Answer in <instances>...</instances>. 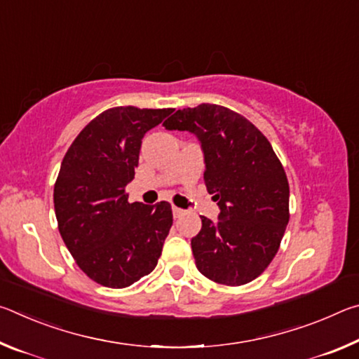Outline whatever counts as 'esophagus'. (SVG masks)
I'll list each match as a JSON object with an SVG mask.
<instances>
[{
	"instance_id": "esophagus-1",
	"label": "esophagus",
	"mask_w": 359,
	"mask_h": 359,
	"mask_svg": "<svg viewBox=\"0 0 359 359\" xmlns=\"http://www.w3.org/2000/svg\"><path fill=\"white\" fill-rule=\"evenodd\" d=\"M172 214H174V218H179V217H182V215L185 214V210L175 208V205H172Z\"/></svg>"
}]
</instances>
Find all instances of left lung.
<instances>
[{"instance_id": "left-lung-1", "label": "left lung", "mask_w": 359, "mask_h": 359, "mask_svg": "<svg viewBox=\"0 0 359 359\" xmlns=\"http://www.w3.org/2000/svg\"><path fill=\"white\" fill-rule=\"evenodd\" d=\"M166 130L190 131L204 151V182L218 223L201 217L191 239L198 271L228 287L252 282L280 247L290 220V185L271 142L252 121L218 104L179 109Z\"/></svg>"}]
</instances>
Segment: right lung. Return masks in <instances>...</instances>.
Segmentation results:
<instances>
[{
	"instance_id": "right-lung-1",
	"label": "right lung",
	"mask_w": 359,
	"mask_h": 359,
	"mask_svg": "<svg viewBox=\"0 0 359 359\" xmlns=\"http://www.w3.org/2000/svg\"><path fill=\"white\" fill-rule=\"evenodd\" d=\"M172 109L118 106L95 117L66 151L53 187L62 234L77 266L109 288L155 269L172 226L171 204L128 203L142 137Z\"/></svg>"
}]
</instances>
